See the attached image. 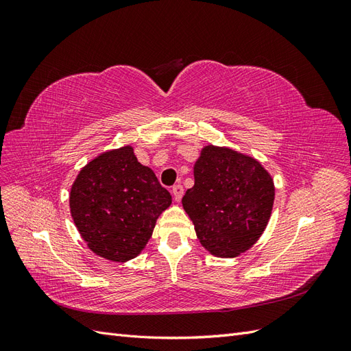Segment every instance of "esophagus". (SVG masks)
<instances>
[{
	"instance_id": "34e87169",
	"label": "esophagus",
	"mask_w": 351,
	"mask_h": 351,
	"mask_svg": "<svg viewBox=\"0 0 351 351\" xmlns=\"http://www.w3.org/2000/svg\"><path fill=\"white\" fill-rule=\"evenodd\" d=\"M171 192H173L174 199H176L177 202H180V200H182V197H183V192H184V190H183V186H182V184H176V186L173 187Z\"/></svg>"
}]
</instances>
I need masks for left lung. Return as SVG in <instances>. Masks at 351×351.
Instances as JSON below:
<instances>
[{"instance_id": "obj_1", "label": "left lung", "mask_w": 351, "mask_h": 351, "mask_svg": "<svg viewBox=\"0 0 351 351\" xmlns=\"http://www.w3.org/2000/svg\"><path fill=\"white\" fill-rule=\"evenodd\" d=\"M195 186L182 199L196 236L209 253L236 258L263 234L271 218L275 186L250 155L206 145L193 167Z\"/></svg>"}]
</instances>
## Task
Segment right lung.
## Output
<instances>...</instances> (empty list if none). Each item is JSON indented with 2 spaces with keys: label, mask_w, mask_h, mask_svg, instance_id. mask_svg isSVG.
Returning a JSON list of instances; mask_svg holds the SVG:
<instances>
[{
  "label": "right lung",
  "mask_w": 351,
  "mask_h": 351,
  "mask_svg": "<svg viewBox=\"0 0 351 351\" xmlns=\"http://www.w3.org/2000/svg\"><path fill=\"white\" fill-rule=\"evenodd\" d=\"M171 195L133 146L99 154L84 165L70 190V212L82 239L98 256L127 262L145 249Z\"/></svg>",
  "instance_id": "1"
}]
</instances>
